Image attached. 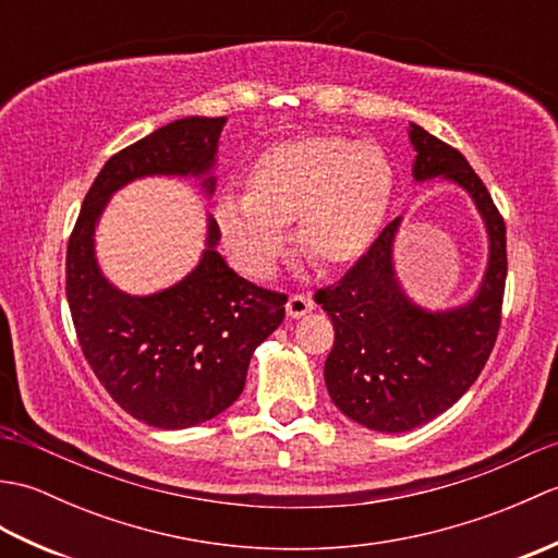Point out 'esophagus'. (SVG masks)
<instances>
[{"label": "esophagus", "mask_w": 558, "mask_h": 558, "mask_svg": "<svg viewBox=\"0 0 558 558\" xmlns=\"http://www.w3.org/2000/svg\"><path fill=\"white\" fill-rule=\"evenodd\" d=\"M286 310H288V316L300 318L306 312L314 310V300L310 298V294H304V292H294V294H290V298H288Z\"/></svg>", "instance_id": "obj_1"}]
</instances>
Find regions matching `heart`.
Segmentation results:
<instances>
[{
    "mask_svg": "<svg viewBox=\"0 0 558 558\" xmlns=\"http://www.w3.org/2000/svg\"><path fill=\"white\" fill-rule=\"evenodd\" d=\"M396 172L386 150L348 136H306L260 153L248 192L218 196L216 220L234 264L264 278L276 268L298 218L304 252L318 264H345L381 230Z\"/></svg>",
    "mask_w": 558,
    "mask_h": 558,
    "instance_id": "1",
    "label": "heart"
}]
</instances>
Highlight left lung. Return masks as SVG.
I'll use <instances>...</instances> for the list:
<instances>
[{
	"label": "left lung",
	"instance_id": "left-lung-1",
	"mask_svg": "<svg viewBox=\"0 0 558 558\" xmlns=\"http://www.w3.org/2000/svg\"><path fill=\"white\" fill-rule=\"evenodd\" d=\"M414 180H446L468 189L489 230V268L480 294L453 312H426L393 278L390 220L372 246L314 302L336 330L326 357L328 393L340 412L376 432H410L446 412L477 381L501 328L506 290V222L487 186L460 150L410 124Z\"/></svg>",
	"mask_w": 558,
	"mask_h": 558
}]
</instances>
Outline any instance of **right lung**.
I'll list each match as a JSON object with an SVG mask.
<instances>
[{"label": "right lung", "instance_id": "1", "mask_svg": "<svg viewBox=\"0 0 558 558\" xmlns=\"http://www.w3.org/2000/svg\"><path fill=\"white\" fill-rule=\"evenodd\" d=\"M225 117H186L122 148L83 198L66 246V300L83 357L112 400L158 429L213 420L240 398L254 350L286 316L288 294L236 276L208 222L201 264L150 298L114 290L96 264L93 232L112 192L146 174H204ZM216 177L204 180L213 192Z\"/></svg>", "mask_w": 558, "mask_h": 558}]
</instances>
